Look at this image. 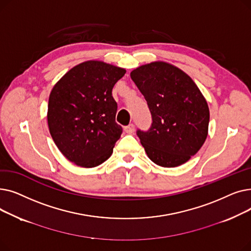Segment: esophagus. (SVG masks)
Returning <instances> with one entry per match:
<instances>
[{"label": "esophagus", "mask_w": 251, "mask_h": 251, "mask_svg": "<svg viewBox=\"0 0 251 251\" xmlns=\"http://www.w3.org/2000/svg\"><path fill=\"white\" fill-rule=\"evenodd\" d=\"M134 130H135V127H134L133 124H129L128 126H125V127H124V131H125L126 133H128V134L133 133Z\"/></svg>", "instance_id": "34e87169"}]
</instances>
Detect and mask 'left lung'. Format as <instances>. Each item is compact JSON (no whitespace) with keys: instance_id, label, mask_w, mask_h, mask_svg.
<instances>
[{"instance_id":"8db88e82","label":"left lung","mask_w":251,"mask_h":251,"mask_svg":"<svg viewBox=\"0 0 251 251\" xmlns=\"http://www.w3.org/2000/svg\"><path fill=\"white\" fill-rule=\"evenodd\" d=\"M130 76L151 114V128L136 132L148 156L165 168L186 163L207 136L209 110L200 88L185 72L166 62L142 65Z\"/></svg>"}]
</instances>
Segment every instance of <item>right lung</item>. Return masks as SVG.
<instances>
[{
	"instance_id": "add662e5",
	"label": "right lung",
	"mask_w": 251,
	"mask_h": 251,
	"mask_svg": "<svg viewBox=\"0 0 251 251\" xmlns=\"http://www.w3.org/2000/svg\"><path fill=\"white\" fill-rule=\"evenodd\" d=\"M126 70L101 61H86L66 73L49 98L48 124L63 155L83 168L107 161L122 127L116 123L112 89Z\"/></svg>"
}]
</instances>
